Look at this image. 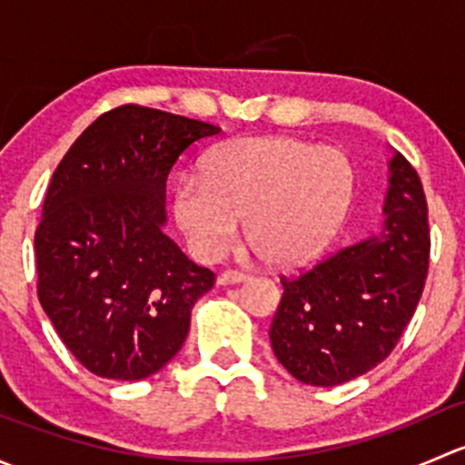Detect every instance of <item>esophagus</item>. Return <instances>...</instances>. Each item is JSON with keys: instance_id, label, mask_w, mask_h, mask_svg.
<instances>
[{"instance_id": "obj_1", "label": "esophagus", "mask_w": 465, "mask_h": 465, "mask_svg": "<svg viewBox=\"0 0 465 465\" xmlns=\"http://www.w3.org/2000/svg\"><path fill=\"white\" fill-rule=\"evenodd\" d=\"M247 274L241 270H224L218 274V283L220 285H229V283H241V281H245Z\"/></svg>"}]
</instances>
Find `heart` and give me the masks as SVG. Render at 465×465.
<instances>
[{
	"label": "heart",
	"instance_id": "heart-1",
	"mask_svg": "<svg viewBox=\"0 0 465 465\" xmlns=\"http://www.w3.org/2000/svg\"><path fill=\"white\" fill-rule=\"evenodd\" d=\"M355 175L341 150L292 137L238 139L213 150L203 175H182L173 213L193 252L218 259L245 218L267 265L299 267L322 254L346 220Z\"/></svg>",
	"mask_w": 465,
	"mask_h": 465
}]
</instances>
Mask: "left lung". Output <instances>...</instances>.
Here are the masks:
<instances>
[{"instance_id": "obj_1", "label": "left lung", "mask_w": 465, "mask_h": 465, "mask_svg": "<svg viewBox=\"0 0 465 465\" xmlns=\"http://www.w3.org/2000/svg\"><path fill=\"white\" fill-rule=\"evenodd\" d=\"M387 223L380 236L344 247L297 276L270 326L276 360L299 382L335 387L378 367L401 340L430 267L428 200L416 168L389 163Z\"/></svg>"}]
</instances>
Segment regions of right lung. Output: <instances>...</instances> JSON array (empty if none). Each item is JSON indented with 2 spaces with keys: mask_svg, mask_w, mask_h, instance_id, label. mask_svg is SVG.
<instances>
[{
  "mask_svg": "<svg viewBox=\"0 0 465 465\" xmlns=\"http://www.w3.org/2000/svg\"><path fill=\"white\" fill-rule=\"evenodd\" d=\"M218 125L125 103L98 116L55 168L35 229L37 299L74 358L142 380L184 344L215 274L162 232L177 159Z\"/></svg>",
  "mask_w": 465,
  "mask_h": 465,
  "instance_id": "1",
  "label": "right lung"
}]
</instances>
